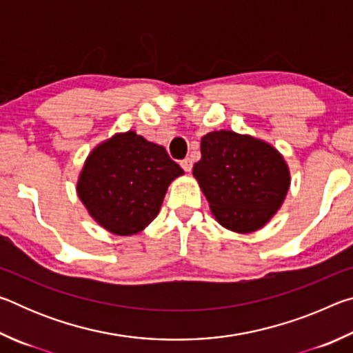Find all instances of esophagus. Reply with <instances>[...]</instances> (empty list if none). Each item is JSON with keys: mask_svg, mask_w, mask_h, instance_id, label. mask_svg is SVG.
<instances>
[{"mask_svg": "<svg viewBox=\"0 0 353 353\" xmlns=\"http://www.w3.org/2000/svg\"><path fill=\"white\" fill-rule=\"evenodd\" d=\"M181 166H182V168L185 170V171H191V168H193V160H191V159H183L182 160V162H181Z\"/></svg>", "mask_w": 353, "mask_h": 353, "instance_id": "1", "label": "esophagus"}]
</instances>
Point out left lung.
<instances>
[{
  "instance_id": "obj_1",
  "label": "left lung",
  "mask_w": 353,
  "mask_h": 353,
  "mask_svg": "<svg viewBox=\"0 0 353 353\" xmlns=\"http://www.w3.org/2000/svg\"><path fill=\"white\" fill-rule=\"evenodd\" d=\"M193 176L214 219L236 234H252L270 223L291 183L288 165L271 143L234 130L202 137Z\"/></svg>"
}]
</instances>
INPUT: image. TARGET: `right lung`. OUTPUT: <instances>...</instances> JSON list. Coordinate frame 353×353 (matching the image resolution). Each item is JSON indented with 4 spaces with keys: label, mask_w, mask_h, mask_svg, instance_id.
<instances>
[{
    "label": "right lung",
    "mask_w": 353,
    "mask_h": 353,
    "mask_svg": "<svg viewBox=\"0 0 353 353\" xmlns=\"http://www.w3.org/2000/svg\"><path fill=\"white\" fill-rule=\"evenodd\" d=\"M182 174L183 170L163 146L128 130L92 149L76 191L101 227L113 235L129 236L152 223L170 183Z\"/></svg>",
    "instance_id": "obj_1"
}]
</instances>
